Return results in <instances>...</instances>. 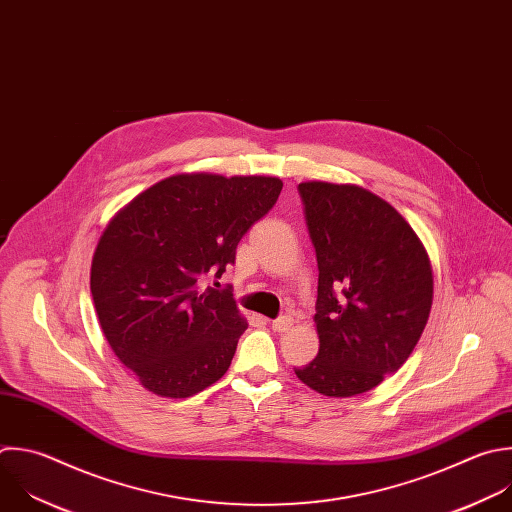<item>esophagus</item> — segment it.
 <instances>
[{"label": "esophagus", "instance_id": "obj_1", "mask_svg": "<svg viewBox=\"0 0 512 512\" xmlns=\"http://www.w3.org/2000/svg\"><path fill=\"white\" fill-rule=\"evenodd\" d=\"M291 325H293V319H291L289 315H281V317H277V319L271 321V327H273L275 331H279V333H281V331H287Z\"/></svg>", "mask_w": 512, "mask_h": 512}]
</instances>
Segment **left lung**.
<instances>
[{"instance_id": "obj_1", "label": "left lung", "mask_w": 512, "mask_h": 512, "mask_svg": "<svg viewBox=\"0 0 512 512\" xmlns=\"http://www.w3.org/2000/svg\"><path fill=\"white\" fill-rule=\"evenodd\" d=\"M317 255L319 352L295 376L329 398H352L410 358L428 323L434 275L410 223L358 185H299Z\"/></svg>"}]
</instances>
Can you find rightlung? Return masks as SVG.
<instances>
[{
  "mask_svg": "<svg viewBox=\"0 0 512 512\" xmlns=\"http://www.w3.org/2000/svg\"><path fill=\"white\" fill-rule=\"evenodd\" d=\"M281 187L277 177L173 175L106 225L90 267L96 315L116 358L148 392L189 398L229 370L247 319L231 289L201 281L235 263L241 237Z\"/></svg>",
  "mask_w": 512,
  "mask_h": 512,
  "instance_id": "add662e5",
  "label": "right lung"
}]
</instances>
